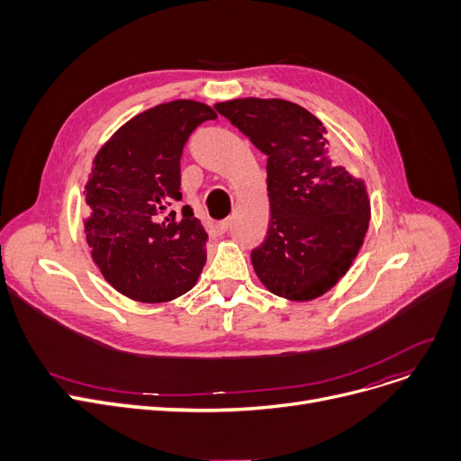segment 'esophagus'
Wrapping results in <instances>:
<instances>
[{
  "label": "esophagus",
  "instance_id": "esophagus-1",
  "mask_svg": "<svg viewBox=\"0 0 461 461\" xmlns=\"http://www.w3.org/2000/svg\"><path fill=\"white\" fill-rule=\"evenodd\" d=\"M228 228H230V221H228V218H226V221H221V222H216V224L212 226V230H214L218 235L226 233V231H228Z\"/></svg>",
  "mask_w": 461,
  "mask_h": 461
}]
</instances>
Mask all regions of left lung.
<instances>
[{
  "label": "left lung",
  "instance_id": "1",
  "mask_svg": "<svg viewBox=\"0 0 461 461\" xmlns=\"http://www.w3.org/2000/svg\"><path fill=\"white\" fill-rule=\"evenodd\" d=\"M216 112L267 155L271 221L252 267L287 301L325 295L351 267L370 224L366 185L330 155L327 131L306 108L284 99H233Z\"/></svg>",
  "mask_w": 461,
  "mask_h": 461
}]
</instances>
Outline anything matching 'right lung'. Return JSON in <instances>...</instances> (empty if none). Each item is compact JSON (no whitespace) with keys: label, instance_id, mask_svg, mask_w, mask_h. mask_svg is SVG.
Listing matches in <instances>:
<instances>
[{"label":"right lung","instance_id":"right-lung-1","mask_svg":"<svg viewBox=\"0 0 461 461\" xmlns=\"http://www.w3.org/2000/svg\"><path fill=\"white\" fill-rule=\"evenodd\" d=\"M216 113L179 99L121 125L96 151L86 183L84 231L104 280L138 303L174 301L196 285L207 233L181 200V155L190 132Z\"/></svg>","mask_w":461,"mask_h":461}]
</instances>
